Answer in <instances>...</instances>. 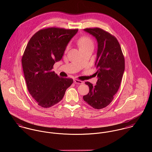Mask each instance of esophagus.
<instances>
[{"instance_id":"1","label":"esophagus","mask_w":152,"mask_h":152,"mask_svg":"<svg viewBox=\"0 0 152 152\" xmlns=\"http://www.w3.org/2000/svg\"><path fill=\"white\" fill-rule=\"evenodd\" d=\"M74 83L75 84H83V82L80 81V80H74Z\"/></svg>"}]
</instances>
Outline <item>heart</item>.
<instances>
[{
	"instance_id": "heart-1",
	"label": "heart",
	"mask_w": 152,
	"mask_h": 152,
	"mask_svg": "<svg viewBox=\"0 0 152 152\" xmlns=\"http://www.w3.org/2000/svg\"><path fill=\"white\" fill-rule=\"evenodd\" d=\"M77 44L80 49H83L89 46H93L92 40L89 37L86 36L80 37L77 42Z\"/></svg>"
}]
</instances>
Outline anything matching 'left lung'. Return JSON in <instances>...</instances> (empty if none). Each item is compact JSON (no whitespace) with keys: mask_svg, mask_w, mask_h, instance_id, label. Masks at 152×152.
<instances>
[{"mask_svg":"<svg viewBox=\"0 0 152 152\" xmlns=\"http://www.w3.org/2000/svg\"><path fill=\"white\" fill-rule=\"evenodd\" d=\"M84 30L95 37L98 42L95 65L98 80L95 86L88 81L85 83L89 91L83 99L94 108L100 109L109 105L119 88L125 70V58L114 36L99 27Z\"/></svg>","mask_w":152,"mask_h":152,"instance_id":"1","label":"left lung"}]
</instances>
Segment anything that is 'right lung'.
I'll use <instances>...</instances> for the list:
<instances>
[{
    "label": "right lung",
    "mask_w": 152,
    "mask_h": 152,
    "mask_svg": "<svg viewBox=\"0 0 152 152\" xmlns=\"http://www.w3.org/2000/svg\"><path fill=\"white\" fill-rule=\"evenodd\" d=\"M78 29L44 28L30 39L22 56V64L27 89L43 108H50L61 101L72 78L59 77L52 71L60 61L66 46Z\"/></svg>",
    "instance_id": "add662e5"
}]
</instances>
